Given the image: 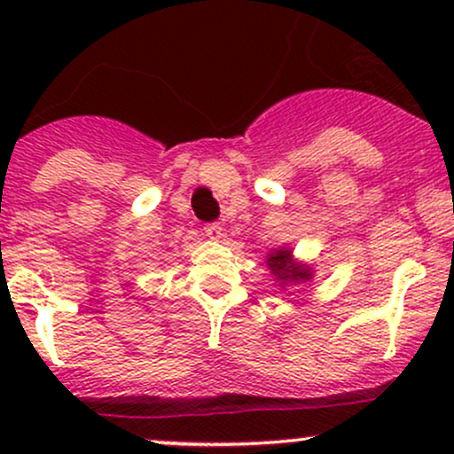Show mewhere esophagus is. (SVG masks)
I'll return each mask as SVG.
<instances>
[{"label":"esophagus","instance_id":"esophagus-1","mask_svg":"<svg viewBox=\"0 0 454 454\" xmlns=\"http://www.w3.org/2000/svg\"><path fill=\"white\" fill-rule=\"evenodd\" d=\"M205 234L211 239V241H220V239L223 237L220 223H207V226H205Z\"/></svg>","mask_w":454,"mask_h":454}]
</instances>
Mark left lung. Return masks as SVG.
I'll return each mask as SVG.
<instances>
[{"label": "left lung", "instance_id": "1", "mask_svg": "<svg viewBox=\"0 0 454 454\" xmlns=\"http://www.w3.org/2000/svg\"><path fill=\"white\" fill-rule=\"evenodd\" d=\"M264 262H267L269 273L273 275V281L281 290L290 288V286L309 284L316 275L311 264L303 262V260H296L293 247H286V245L270 249Z\"/></svg>", "mask_w": 454, "mask_h": 454}]
</instances>
